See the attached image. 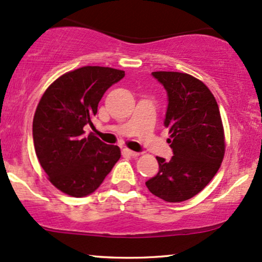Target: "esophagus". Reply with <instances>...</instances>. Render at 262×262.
Listing matches in <instances>:
<instances>
[{"label": "esophagus", "instance_id": "34e87169", "mask_svg": "<svg viewBox=\"0 0 262 262\" xmlns=\"http://www.w3.org/2000/svg\"><path fill=\"white\" fill-rule=\"evenodd\" d=\"M123 152H124L125 155H128V156H132V157H138V156H139V152H135V151L128 150V148H124Z\"/></svg>", "mask_w": 262, "mask_h": 262}]
</instances>
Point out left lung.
<instances>
[{"label": "left lung", "mask_w": 262, "mask_h": 262, "mask_svg": "<svg viewBox=\"0 0 262 262\" xmlns=\"http://www.w3.org/2000/svg\"><path fill=\"white\" fill-rule=\"evenodd\" d=\"M152 76L167 92L164 127L169 129L173 157H156L160 170L146 186L161 200L177 203L196 196L219 170L224 127L217 102L203 82L183 72L157 71Z\"/></svg>", "instance_id": "1"}]
</instances>
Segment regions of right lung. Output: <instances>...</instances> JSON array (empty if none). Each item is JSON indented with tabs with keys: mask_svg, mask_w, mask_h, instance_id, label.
<instances>
[{
	"mask_svg": "<svg viewBox=\"0 0 262 262\" xmlns=\"http://www.w3.org/2000/svg\"><path fill=\"white\" fill-rule=\"evenodd\" d=\"M124 77V71L83 66L62 75L39 100L32 122L36 156L49 181L72 197H85L100 186L121 150L89 134L104 93Z\"/></svg>",
	"mask_w": 262,
	"mask_h": 262,
	"instance_id": "right-lung-1",
	"label": "right lung"
}]
</instances>
